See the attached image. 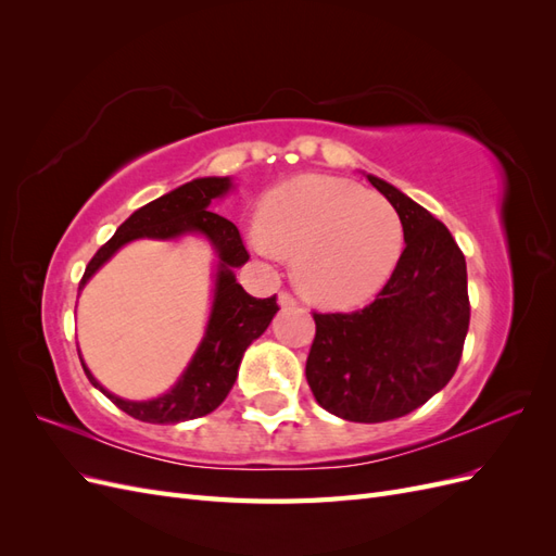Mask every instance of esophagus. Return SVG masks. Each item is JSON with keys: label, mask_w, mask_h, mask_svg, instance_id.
I'll list each match as a JSON object with an SVG mask.
<instances>
[{"label": "esophagus", "mask_w": 556, "mask_h": 556, "mask_svg": "<svg viewBox=\"0 0 556 556\" xmlns=\"http://www.w3.org/2000/svg\"><path fill=\"white\" fill-rule=\"evenodd\" d=\"M278 304L282 306V308H299V299L292 294V292H280L278 294Z\"/></svg>", "instance_id": "1"}]
</instances>
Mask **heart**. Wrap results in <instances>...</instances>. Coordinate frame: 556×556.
Masks as SVG:
<instances>
[{
	"label": "heart",
	"mask_w": 556,
	"mask_h": 556,
	"mask_svg": "<svg viewBox=\"0 0 556 556\" xmlns=\"http://www.w3.org/2000/svg\"><path fill=\"white\" fill-rule=\"evenodd\" d=\"M260 229L255 243L294 255L301 292L329 308L378 294L403 252V223L390 201L331 176H301L268 192Z\"/></svg>",
	"instance_id": "obj_1"
}]
</instances>
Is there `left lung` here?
Wrapping results in <instances>:
<instances>
[{"instance_id": "left-lung-1", "label": "left lung", "mask_w": 556, "mask_h": 556, "mask_svg": "<svg viewBox=\"0 0 556 556\" xmlns=\"http://www.w3.org/2000/svg\"><path fill=\"white\" fill-rule=\"evenodd\" d=\"M368 182L396 208L406 248L371 304L313 313L306 380L319 406L348 422L413 413L450 382L470 323L466 260L447 227L394 185Z\"/></svg>"}]
</instances>
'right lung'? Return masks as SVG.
Listing matches in <instances>:
<instances>
[{
    "label": "right lung",
    "instance_id": "1",
    "mask_svg": "<svg viewBox=\"0 0 556 556\" xmlns=\"http://www.w3.org/2000/svg\"><path fill=\"white\" fill-rule=\"evenodd\" d=\"M229 178H197L180 185L178 190L150 201L143 208L134 211L127 220L117 227L113 237L97 250V255L86 266L78 292L92 274L102 266L113 252L134 239H176L185 231L206 233L220 255V271L215 282L213 313L197 355L192 357L188 371L172 387L169 392L153 401H125L106 392L83 364L88 380L99 387L117 408L134 419L150 425H176L185 419L204 417L213 413L239 374V364L245 348L260 339L264 329L280 311L276 296L257 299L250 296L233 278V266L248 262V250L243 245L241 231L227 217L206 211L211 199L229 190ZM80 357V355H78Z\"/></svg>",
    "mask_w": 556,
    "mask_h": 556
}]
</instances>
